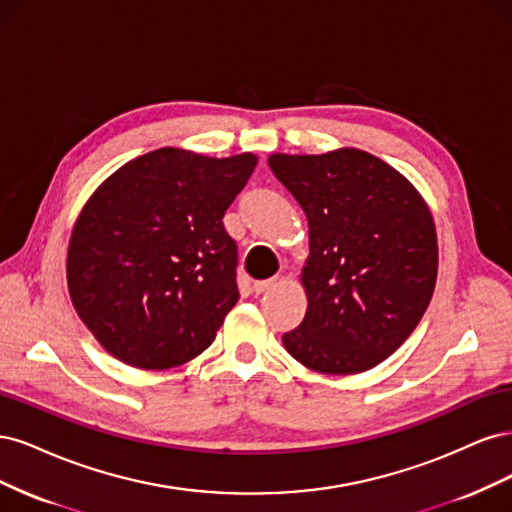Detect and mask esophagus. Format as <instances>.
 Wrapping results in <instances>:
<instances>
[{"instance_id":"1","label":"esophagus","mask_w":512,"mask_h":512,"mask_svg":"<svg viewBox=\"0 0 512 512\" xmlns=\"http://www.w3.org/2000/svg\"><path fill=\"white\" fill-rule=\"evenodd\" d=\"M276 283H278V276H272V278H268V280H257V283L253 285V291H255V295H261V293L270 291Z\"/></svg>"}]
</instances>
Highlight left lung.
Segmentation results:
<instances>
[{
  "mask_svg": "<svg viewBox=\"0 0 512 512\" xmlns=\"http://www.w3.org/2000/svg\"><path fill=\"white\" fill-rule=\"evenodd\" d=\"M302 206L310 253L306 317L287 353L323 374L366 372L398 351L430 306L438 240L421 193L359 148L268 157Z\"/></svg>",
  "mask_w": 512,
  "mask_h": 512,
  "instance_id": "left-lung-1",
  "label": "left lung"
}]
</instances>
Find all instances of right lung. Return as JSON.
I'll return each instance as SVG.
<instances>
[{
	"label": "right lung",
	"mask_w": 512,
	"mask_h": 512,
	"mask_svg": "<svg viewBox=\"0 0 512 512\" xmlns=\"http://www.w3.org/2000/svg\"><path fill=\"white\" fill-rule=\"evenodd\" d=\"M257 155L157 148L93 191L68 246L78 317L127 366L168 370L212 344L240 298L238 249L223 214Z\"/></svg>",
	"instance_id": "add662e5"
}]
</instances>
